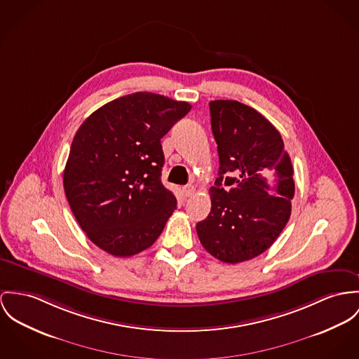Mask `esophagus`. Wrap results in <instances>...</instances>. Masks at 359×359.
<instances>
[{
    "label": "esophagus",
    "instance_id": "34e87169",
    "mask_svg": "<svg viewBox=\"0 0 359 359\" xmlns=\"http://www.w3.org/2000/svg\"><path fill=\"white\" fill-rule=\"evenodd\" d=\"M183 194H184V196H186V198H191L194 194H195V189H194V186H191V184L184 186V187H183Z\"/></svg>",
    "mask_w": 359,
    "mask_h": 359
}]
</instances>
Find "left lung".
<instances>
[{
    "label": "left lung",
    "mask_w": 359,
    "mask_h": 359,
    "mask_svg": "<svg viewBox=\"0 0 359 359\" xmlns=\"http://www.w3.org/2000/svg\"><path fill=\"white\" fill-rule=\"evenodd\" d=\"M209 107L220 168L196 233L215 258L239 264L271 248L288 222L294 169L280 133L261 113L229 100Z\"/></svg>",
    "instance_id": "1"
}]
</instances>
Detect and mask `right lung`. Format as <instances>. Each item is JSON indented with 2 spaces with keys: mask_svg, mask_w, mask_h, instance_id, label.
Segmentation results:
<instances>
[{
  "mask_svg": "<svg viewBox=\"0 0 359 359\" xmlns=\"http://www.w3.org/2000/svg\"><path fill=\"white\" fill-rule=\"evenodd\" d=\"M189 102L139 91L91 113L72 140L64 191L87 238L114 257L150 248L176 209L161 182V138Z\"/></svg>",
  "mask_w": 359,
  "mask_h": 359,
  "instance_id": "1",
  "label": "right lung"
}]
</instances>
